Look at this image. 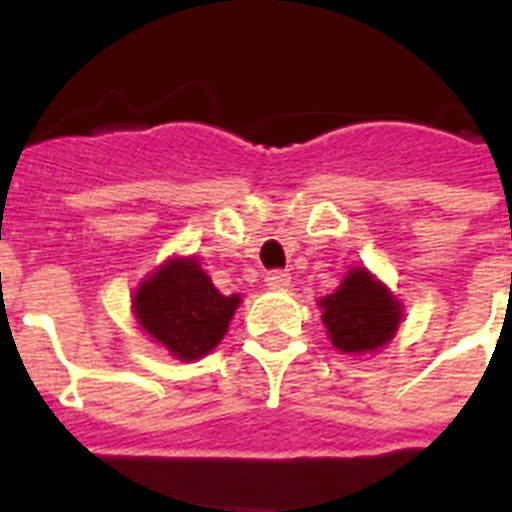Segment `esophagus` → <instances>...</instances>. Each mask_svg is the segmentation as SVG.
<instances>
[{"label":"esophagus","mask_w":512,"mask_h":512,"mask_svg":"<svg viewBox=\"0 0 512 512\" xmlns=\"http://www.w3.org/2000/svg\"><path fill=\"white\" fill-rule=\"evenodd\" d=\"M289 282H292V277H289L287 271H282V269H274L266 274V287L269 289H287Z\"/></svg>","instance_id":"1"}]
</instances>
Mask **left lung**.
<instances>
[{"mask_svg": "<svg viewBox=\"0 0 512 512\" xmlns=\"http://www.w3.org/2000/svg\"><path fill=\"white\" fill-rule=\"evenodd\" d=\"M333 346L343 354H364L395 336L400 305L366 269L348 271L341 287L320 302Z\"/></svg>", "mask_w": 512, "mask_h": 512, "instance_id": "obj_1", "label": "left lung"}]
</instances>
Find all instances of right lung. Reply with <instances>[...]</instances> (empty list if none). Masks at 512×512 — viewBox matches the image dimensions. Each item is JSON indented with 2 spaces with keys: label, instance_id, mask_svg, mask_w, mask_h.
I'll return each instance as SVG.
<instances>
[{
  "label": "right lung",
  "instance_id": "right-lung-1",
  "mask_svg": "<svg viewBox=\"0 0 512 512\" xmlns=\"http://www.w3.org/2000/svg\"><path fill=\"white\" fill-rule=\"evenodd\" d=\"M238 302V295H220L197 261L174 259L140 284L133 310L176 359L194 361L223 341Z\"/></svg>",
  "mask_w": 512,
  "mask_h": 512
}]
</instances>
